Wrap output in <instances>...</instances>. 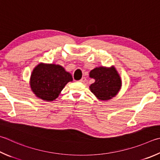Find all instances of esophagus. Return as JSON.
<instances>
[{
	"instance_id": "esophagus-1",
	"label": "esophagus",
	"mask_w": 160,
	"mask_h": 160,
	"mask_svg": "<svg viewBox=\"0 0 160 160\" xmlns=\"http://www.w3.org/2000/svg\"><path fill=\"white\" fill-rule=\"evenodd\" d=\"M79 82H82V83H85V82H86V78H85V77L82 78H81V80H79Z\"/></svg>"
}]
</instances>
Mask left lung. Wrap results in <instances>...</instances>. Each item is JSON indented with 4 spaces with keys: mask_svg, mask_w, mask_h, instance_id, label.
<instances>
[{
    "mask_svg": "<svg viewBox=\"0 0 160 160\" xmlns=\"http://www.w3.org/2000/svg\"><path fill=\"white\" fill-rule=\"evenodd\" d=\"M89 77L95 80L89 86L90 91L101 101L111 99L122 88L120 75L114 66L96 67L89 72Z\"/></svg>",
    "mask_w": 160,
    "mask_h": 160,
    "instance_id": "left-lung-1",
    "label": "left lung"
}]
</instances>
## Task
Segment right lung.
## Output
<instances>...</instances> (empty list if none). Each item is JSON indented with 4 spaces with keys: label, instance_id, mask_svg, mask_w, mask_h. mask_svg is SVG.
Returning a JSON list of instances; mask_svg holds the SVG:
<instances>
[{
    "label": "right lung",
    "instance_id": "1",
    "mask_svg": "<svg viewBox=\"0 0 160 160\" xmlns=\"http://www.w3.org/2000/svg\"><path fill=\"white\" fill-rule=\"evenodd\" d=\"M72 78L63 66L54 63H40L33 68L30 78L31 91L38 98L52 101L59 97Z\"/></svg>",
    "mask_w": 160,
    "mask_h": 160
}]
</instances>
